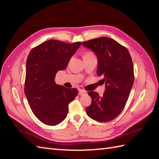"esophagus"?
Here are the masks:
<instances>
[{
    "label": "esophagus",
    "mask_w": 159,
    "mask_h": 159,
    "mask_svg": "<svg viewBox=\"0 0 159 159\" xmlns=\"http://www.w3.org/2000/svg\"><path fill=\"white\" fill-rule=\"evenodd\" d=\"M87 93V92L85 90H83V89H80L79 92V96H83L84 94Z\"/></svg>",
    "instance_id": "esophagus-1"
}]
</instances>
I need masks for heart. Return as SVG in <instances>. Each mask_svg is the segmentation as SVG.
I'll use <instances>...</instances> for the list:
<instances>
[{"label":"heart","mask_w":159,"mask_h":159,"mask_svg":"<svg viewBox=\"0 0 159 159\" xmlns=\"http://www.w3.org/2000/svg\"><path fill=\"white\" fill-rule=\"evenodd\" d=\"M92 52H87L85 55H92Z\"/></svg>","instance_id":"heart-1"}]
</instances>
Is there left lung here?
I'll list each match as a JSON object with an SVG mask.
<instances>
[{
    "label": "left lung",
    "instance_id": "obj_1",
    "mask_svg": "<svg viewBox=\"0 0 159 159\" xmlns=\"http://www.w3.org/2000/svg\"><path fill=\"white\" fill-rule=\"evenodd\" d=\"M97 55V74L102 76L106 88L103 96L97 92L88 93L92 104L86 108L89 117L107 122L117 117L126 105L134 83L133 63L126 47L109 38L101 37L83 42Z\"/></svg>",
    "mask_w": 159,
    "mask_h": 159
}]
</instances>
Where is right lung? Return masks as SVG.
Listing matches in <instances>:
<instances>
[{"mask_svg":"<svg viewBox=\"0 0 159 159\" xmlns=\"http://www.w3.org/2000/svg\"><path fill=\"white\" fill-rule=\"evenodd\" d=\"M82 42L67 43L50 39L33 48L26 60L25 93L38 119L48 126L65 120L68 104L78 94L75 88L57 85L55 76L65 70Z\"/></svg>","mask_w":159,"mask_h":159,"instance_id":"obj_1","label":"right lung"}]
</instances>
